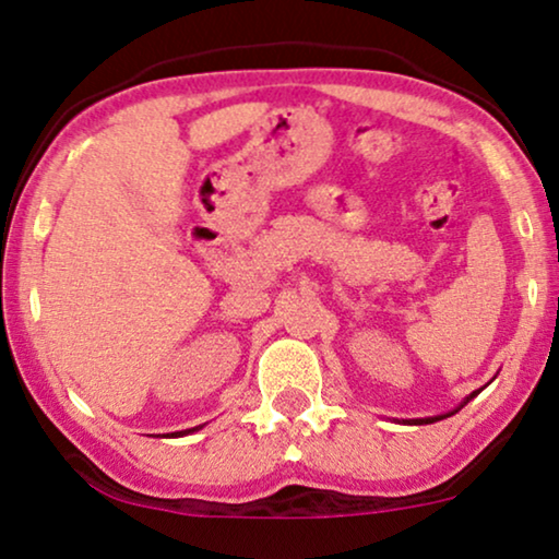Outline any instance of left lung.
<instances>
[{"label": "left lung", "instance_id": "left-lung-1", "mask_svg": "<svg viewBox=\"0 0 559 559\" xmlns=\"http://www.w3.org/2000/svg\"><path fill=\"white\" fill-rule=\"evenodd\" d=\"M476 393H479V391H474L472 395H466V401H464V403H461V406H456L454 411H449V414H441V416H431V418H411V420H406V424H416V426H418V424H433V420H441V418H449V416H454V414H459V411H461V408H464V406H466V403H468V401H472V399H474V395H476Z\"/></svg>", "mask_w": 559, "mask_h": 559}]
</instances>
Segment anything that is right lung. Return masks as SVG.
Wrapping results in <instances>:
<instances>
[{
	"label": "right lung",
	"instance_id": "add662e5",
	"mask_svg": "<svg viewBox=\"0 0 559 559\" xmlns=\"http://www.w3.org/2000/svg\"><path fill=\"white\" fill-rule=\"evenodd\" d=\"M199 428H201V426H197V428H186V431H179L176 436H181V433H191V431H199Z\"/></svg>",
	"mask_w": 559,
	"mask_h": 559
}]
</instances>
